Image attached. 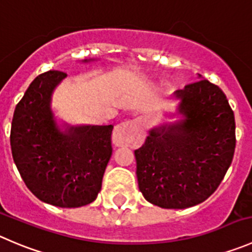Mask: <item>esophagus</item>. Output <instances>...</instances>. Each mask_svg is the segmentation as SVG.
I'll return each instance as SVG.
<instances>
[{
    "mask_svg": "<svg viewBox=\"0 0 252 252\" xmlns=\"http://www.w3.org/2000/svg\"><path fill=\"white\" fill-rule=\"evenodd\" d=\"M138 138V128L133 121H126L115 127L113 133V143L116 147L131 146Z\"/></svg>",
    "mask_w": 252,
    "mask_h": 252,
    "instance_id": "34e87169",
    "label": "esophagus"
}]
</instances>
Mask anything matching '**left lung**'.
I'll return each mask as SVG.
<instances>
[{
  "instance_id": "obj_1",
  "label": "left lung",
  "mask_w": 252,
  "mask_h": 252,
  "mask_svg": "<svg viewBox=\"0 0 252 252\" xmlns=\"http://www.w3.org/2000/svg\"><path fill=\"white\" fill-rule=\"evenodd\" d=\"M198 78L201 76L198 74ZM179 119L149 129L134 151L139 191L152 205L184 210L207 200L235 149V121L218 86L200 79L173 94Z\"/></svg>"
}]
</instances>
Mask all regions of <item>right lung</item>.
<instances>
[{"label":"right lung","instance_id":"right-lung-1","mask_svg":"<svg viewBox=\"0 0 252 252\" xmlns=\"http://www.w3.org/2000/svg\"><path fill=\"white\" fill-rule=\"evenodd\" d=\"M89 61L94 60L82 62ZM66 77L49 71L32 82L14 110L11 148L22 179L39 200L76 208L93 202L100 191L114 126L59 123L52 94Z\"/></svg>","mask_w":252,"mask_h":252}]
</instances>
